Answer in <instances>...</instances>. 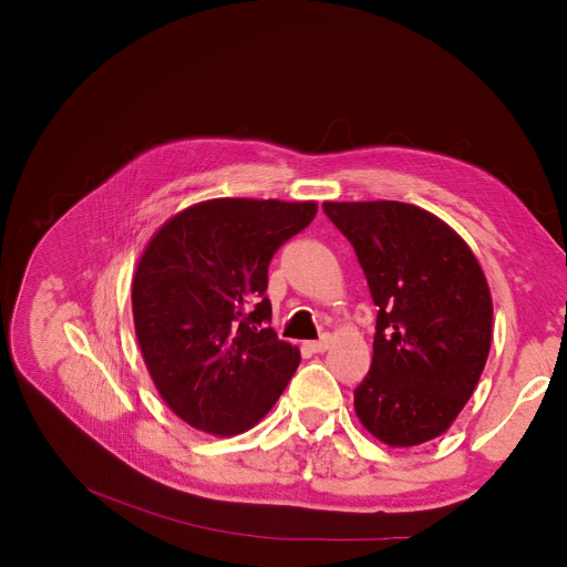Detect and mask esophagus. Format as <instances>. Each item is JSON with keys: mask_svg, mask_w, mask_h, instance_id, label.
Returning <instances> with one entry per match:
<instances>
[{"mask_svg": "<svg viewBox=\"0 0 567 567\" xmlns=\"http://www.w3.org/2000/svg\"><path fill=\"white\" fill-rule=\"evenodd\" d=\"M329 344H331V340L323 336V338H319V340H315V342H308L306 347H308L312 353H321V351L329 349Z\"/></svg>", "mask_w": 567, "mask_h": 567, "instance_id": "esophagus-1", "label": "esophagus"}]
</instances>
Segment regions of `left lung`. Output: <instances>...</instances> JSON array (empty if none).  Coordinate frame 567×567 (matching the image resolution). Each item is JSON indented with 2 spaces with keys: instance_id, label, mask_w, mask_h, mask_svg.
I'll return each mask as SVG.
<instances>
[{
  "instance_id": "8db88e82",
  "label": "left lung",
  "mask_w": 567,
  "mask_h": 567,
  "mask_svg": "<svg viewBox=\"0 0 567 567\" xmlns=\"http://www.w3.org/2000/svg\"><path fill=\"white\" fill-rule=\"evenodd\" d=\"M368 278L377 333L353 391L363 427L393 449L443 434L473 395L492 344V296L460 234L404 202H323Z\"/></svg>"
}]
</instances>
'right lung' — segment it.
<instances>
[{
  "label": "right lung",
  "instance_id": "obj_1",
  "mask_svg": "<svg viewBox=\"0 0 567 567\" xmlns=\"http://www.w3.org/2000/svg\"><path fill=\"white\" fill-rule=\"evenodd\" d=\"M315 214V202L208 199L169 218L144 248L135 336L161 398L190 427L246 432L299 368V347L268 326V264Z\"/></svg>",
  "mask_w": 567,
  "mask_h": 567
}]
</instances>
